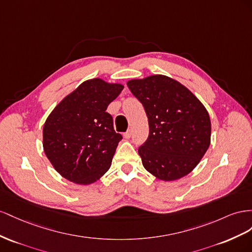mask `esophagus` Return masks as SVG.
Returning <instances> with one entry per match:
<instances>
[{
  "instance_id": "esophagus-1",
  "label": "esophagus",
  "mask_w": 252,
  "mask_h": 252,
  "mask_svg": "<svg viewBox=\"0 0 252 252\" xmlns=\"http://www.w3.org/2000/svg\"><path fill=\"white\" fill-rule=\"evenodd\" d=\"M131 136H132V131H131V130H127V131L124 134V137H125L126 139H130Z\"/></svg>"
}]
</instances>
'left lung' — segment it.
Instances as JSON below:
<instances>
[{"instance_id":"1","label":"left lung","mask_w":252,"mask_h":252,"mask_svg":"<svg viewBox=\"0 0 252 252\" xmlns=\"http://www.w3.org/2000/svg\"><path fill=\"white\" fill-rule=\"evenodd\" d=\"M126 85L148 116L149 137L138 149L143 167L164 182L188 175L211 142V121L204 104L164 75L132 79Z\"/></svg>"}]
</instances>
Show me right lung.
I'll list each match as a JSON object with an SVG mask.
<instances>
[{
	"mask_svg": "<svg viewBox=\"0 0 252 252\" xmlns=\"http://www.w3.org/2000/svg\"><path fill=\"white\" fill-rule=\"evenodd\" d=\"M125 86L94 78L82 82L48 115L43 126V150L67 181L97 182L110 169L122 136L105 112Z\"/></svg>",
	"mask_w": 252,
	"mask_h": 252,
	"instance_id": "1",
	"label": "right lung"
}]
</instances>
